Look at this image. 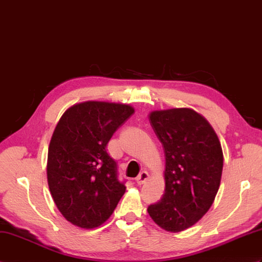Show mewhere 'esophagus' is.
<instances>
[{"mask_svg":"<svg viewBox=\"0 0 262 262\" xmlns=\"http://www.w3.org/2000/svg\"><path fill=\"white\" fill-rule=\"evenodd\" d=\"M148 173L147 172H142L141 174H139L138 176H137V178H136V183L138 184V185H142V184H144L145 183V182L146 181H147L148 180Z\"/></svg>","mask_w":262,"mask_h":262,"instance_id":"34e87169","label":"esophagus"}]
</instances>
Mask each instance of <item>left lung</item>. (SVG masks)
<instances>
[{
    "label": "left lung",
    "instance_id": "1",
    "mask_svg": "<svg viewBox=\"0 0 262 262\" xmlns=\"http://www.w3.org/2000/svg\"><path fill=\"white\" fill-rule=\"evenodd\" d=\"M149 121L165 155V191L147 212L162 229L180 232L213 203L223 168L221 144L208 120L190 108L156 111Z\"/></svg>",
    "mask_w": 262,
    "mask_h": 262
}]
</instances>
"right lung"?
Wrapping results in <instances>:
<instances>
[{
  "label": "right lung",
  "mask_w": 262,
  "mask_h": 262,
  "mask_svg": "<svg viewBox=\"0 0 262 262\" xmlns=\"http://www.w3.org/2000/svg\"><path fill=\"white\" fill-rule=\"evenodd\" d=\"M134 114L124 103L86 101L67 109L53 132L47 175L61 214L75 226L93 229L112 215L126 186L107 153L114 133Z\"/></svg>",
  "instance_id": "add662e5"
}]
</instances>
